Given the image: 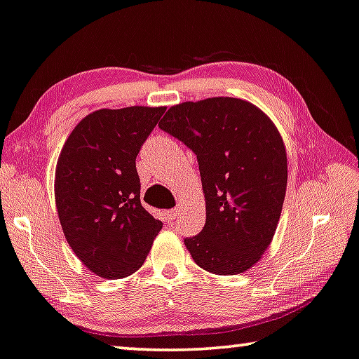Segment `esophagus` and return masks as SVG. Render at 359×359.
<instances>
[{"label": "esophagus", "instance_id": "esophagus-1", "mask_svg": "<svg viewBox=\"0 0 359 359\" xmlns=\"http://www.w3.org/2000/svg\"><path fill=\"white\" fill-rule=\"evenodd\" d=\"M165 216V221H168V224H172L175 222V219H177V210H168L164 212Z\"/></svg>", "mask_w": 359, "mask_h": 359}]
</instances>
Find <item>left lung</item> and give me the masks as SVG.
<instances>
[{
  "instance_id": "obj_1",
  "label": "left lung",
  "mask_w": 359,
  "mask_h": 359,
  "mask_svg": "<svg viewBox=\"0 0 359 359\" xmlns=\"http://www.w3.org/2000/svg\"><path fill=\"white\" fill-rule=\"evenodd\" d=\"M159 128L196 154L206 224L185 247L211 274H242L269 248L287 190V151L258 106L229 96L185 101Z\"/></svg>"
}]
</instances>
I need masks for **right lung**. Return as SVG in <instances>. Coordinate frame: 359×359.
<instances>
[{"instance_id":"obj_1","label":"right lung","mask_w":359,"mask_h":359,"mask_svg":"<svg viewBox=\"0 0 359 359\" xmlns=\"http://www.w3.org/2000/svg\"><path fill=\"white\" fill-rule=\"evenodd\" d=\"M164 111H95L74 127L57 158L55 198L64 237L103 279L140 269L163 229L142 206L135 159Z\"/></svg>"}]
</instances>
